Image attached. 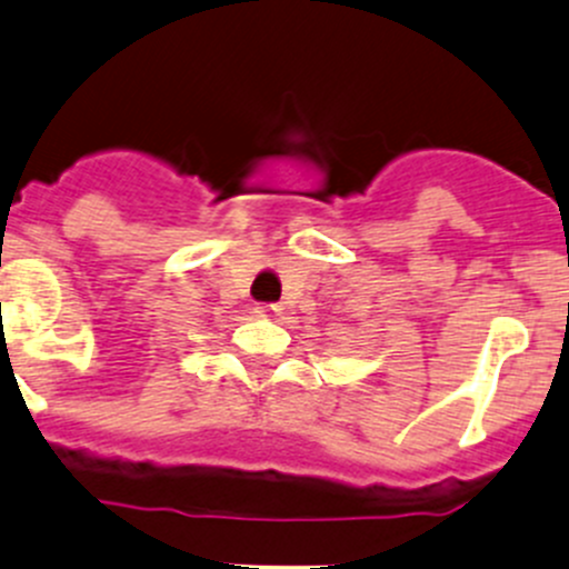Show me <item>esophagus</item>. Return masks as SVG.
Instances as JSON below:
<instances>
[{
	"label": "esophagus",
	"mask_w": 569,
	"mask_h": 569,
	"mask_svg": "<svg viewBox=\"0 0 569 569\" xmlns=\"http://www.w3.org/2000/svg\"><path fill=\"white\" fill-rule=\"evenodd\" d=\"M253 312H257V318H264V321H273V318L281 312V307L273 305V301H262V305L253 307Z\"/></svg>",
	"instance_id": "34e87169"
}]
</instances>
